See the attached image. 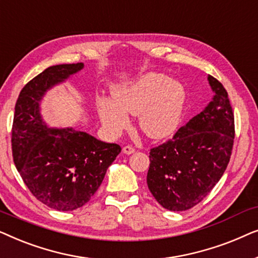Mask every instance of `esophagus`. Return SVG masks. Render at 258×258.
I'll return each mask as SVG.
<instances>
[{
	"label": "esophagus",
	"instance_id": "34e87169",
	"mask_svg": "<svg viewBox=\"0 0 258 258\" xmlns=\"http://www.w3.org/2000/svg\"><path fill=\"white\" fill-rule=\"evenodd\" d=\"M122 151H123V154H125V155H132L135 153V148H133L132 146H125V147H123Z\"/></svg>",
	"mask_w": 258,
	"mask_h": 258
}]
</instances>
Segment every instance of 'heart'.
Instances as JSON below:
<instances>
[{
  "mask_svg": "<svg viewBox=\"0 0 258 258\" xmlns=\"http://www.w3.org/2000/svg\"><path fill=\"white\" fill-rule=\"evenodd\" d=\"M114 101L98 97L102 124L117 136L129 124L126 114L139 115V125L148 137L162 140L177 132L184 114L186 93L182 83L161 73H148L112 91Z\"/></svg>",
  "mask_w": 258,
  "mask_h": 258,
  "instance_id": "obj_1",
  "label": "heart"
}]
</instances>
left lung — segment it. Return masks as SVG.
Segmentation results:
<instances>
[{
    "label": "left lung",
    "mask_w": 258,
    "mask_h": 258,
    "mask_svg": "<svg viewBox=\"0 0 258 258\" xmlns=\"http://www.w3.org/2000/svg\"><path fill=\"white\" fill-rule=\"evenodd\" d=\"M213 101L181 126L171 140L150 149L148 188L158 203L184 211L209 194L230 161L235 139L234 112L220 81L208 76Z\"/></svg>",
    "instance_id": "obj_1"
}]
</instances>
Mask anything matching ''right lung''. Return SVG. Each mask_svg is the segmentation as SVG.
<instances>
[{
	"label": "right lung",
	"mask_w": 258,
	"mask_h": 258,
	"mask_svg": "<svg viewBox=\"0 0 258 258\" xmlns=\"http://www.w3.org/2000/svg\"><path fill=\"white\" fill-rule=\"evenodd\" d=\"M83 68V63L49 67L19 95L12 129L13 158L36 199L58 211L82 207L97 191L121 147L73 128H48L40 114L47 90Z\"/></svg>",
	"instance_id": "1"
}]
</instances>
